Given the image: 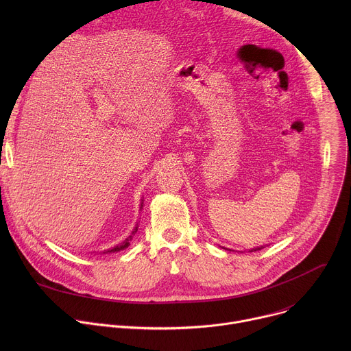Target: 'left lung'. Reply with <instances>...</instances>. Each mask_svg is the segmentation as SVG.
Instances as JSON below:
<instances>
[{"label":"left lung","instance_id":"left-lung-1","mask_svg":"<svg viewBox=\"0 0 351 351\" xmlns=\"http://www.w3.org/2000/svg\"><path fill=\"white\" fill-rule=\"evenodd\" d=\"M256 250H261V248H256ZM256 250H254V252H256Z\"/></svg>","mask_w":351,"mask_h":351}]
</instances>
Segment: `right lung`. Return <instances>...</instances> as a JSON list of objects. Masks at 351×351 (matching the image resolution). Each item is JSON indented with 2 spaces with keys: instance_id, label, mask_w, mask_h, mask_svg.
Segmentation results:
<instances>
[{
  "instance_id": "add662e5",
  "label": "right lung",
  "mask_w": 351,
  "mask_h": 351,
  "mask_svg": "<svg viewBox=\"0 0 351 351\" xmlns=\"http://www.w3.org/2000/svg\"><path fill=\"white\" fill-rule=\"evenodd\" d=\"M136 232H137V228L134 229V232H133V233H136ZM130 240H132V236H130L129 239H126V240H125V241H123L121 245H117V247H114L112 250H108L107 253H115V252H121V250H123V248H126V247L129 245V241H130Z\"/></svg>"
}]
</instances>
